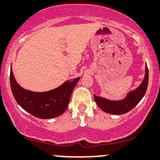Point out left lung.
Masks as SVG:
<instances>
[{
  "mask_svg": "<svg viewBox=\"0 0 160 160\" xmlns=\"http://www.w3.org/2000/svg\"><path fill=\"white\" fill-rule=\"evenodd\" d=\"M148 70L145 65V77L141 84L136 89L130 91L121 100H110L94 94V100L102 111L113 115H122L128 112L140 102L145 96L148 88Z\"/></svg>",
  "mask_w": 160,
  "mask_h": 160,
  "instance_id": "1",
  "label": "left lung"
}]
</instances>
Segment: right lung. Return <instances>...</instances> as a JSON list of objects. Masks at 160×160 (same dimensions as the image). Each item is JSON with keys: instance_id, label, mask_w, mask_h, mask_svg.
<instances>
[{"instance_id": "obj_1", "label": "right lung", "mask_w": 160, "mask_h": 160, "mask_svg": "<svg viewBox=\"0 0 160 160\" xmlns=\"http://www.w3.org/2000/svg\"><path fill=\"white\" fill-rule=\"evenodd\" d=\"M80 77L66 80L58 88L35 92L22 88L15 80L11 68V89L17 103L27 112L40 119H52L62 114L69 105L71 94Z\"/></svg>"}]
</instances>
